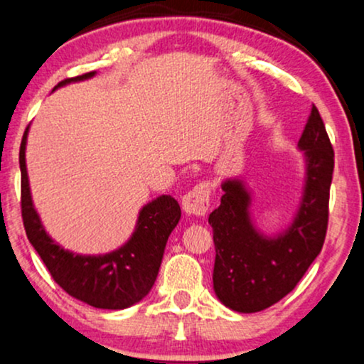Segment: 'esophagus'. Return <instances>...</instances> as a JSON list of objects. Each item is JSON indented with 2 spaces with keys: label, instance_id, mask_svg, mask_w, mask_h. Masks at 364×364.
<instances>
[{
  "label": "esophagus",
  "instance_id": "1",
  "mask_svg": "<svg viewBox=\"0 0 364 364\" xmlns=\"http://www.w3.org/2000/svg\"><path fill=\"white\" fill-rule=\"evenodd\" d=\"M211 186L209 182H200L194 189L182 198V208L187 215L204 216L211 206Z\"/></svg>",
  "mask_w": 364,
  "mask_h": 364
}]
</instances>
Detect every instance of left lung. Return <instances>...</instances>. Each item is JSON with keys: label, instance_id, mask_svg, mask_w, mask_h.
I'll return each instance as SVG.
<instances>
[{"label": "left lung", "instance_id": "left-lung-1", "mask_svg": "<svg viewBox=\"0 0 364 364\" xmlns=\"http://www.w3.org/2000/svg\"><path fill=\"white\" fill-rule=\"evenodd\" d=\"M298 148L306 161L303 198L293 223L266 237L250 220V194L242 181L221 183L225 194L209 215L216 259L213 288L225 306L240 314L266 310L291 293L323 247L334 149L317 107H311Z\"/></svg>", "mask_w": 364, "mask_h": 364}]
</instances>
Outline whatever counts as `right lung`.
Wrapping results in <instances>:
<instances>
[{
	"instance_id": "obj_1",
	"label": "right lung",
	"mask_w": 364,
	"mask_h": 364,
	"mask_svg": "<svg viewBox=\"0 0 364 364\" xmlns=\"http://www.w3.org/2000/svg\"><path fill=\"white\" fill-rule=\"evenodd\" d=\"M95 76V71L66 78L58 87ZM54 88V90H55ZM20 144L21 218L28 242L44 260L53 279L71 296L95 309L122 310L143 300L155 284L166 240L181 220V206L172 196H160L139 211L134 233L121 249L105 255H78L64 250L46 233L30 196L25 144Z\"/></svg>"
}]
</instances>
